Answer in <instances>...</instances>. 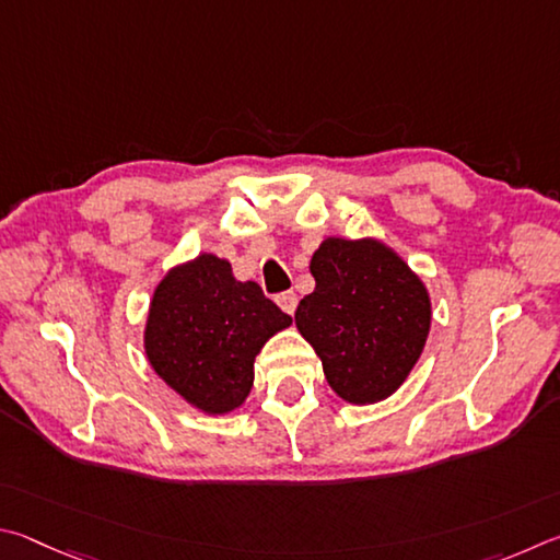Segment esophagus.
I'll return each mask as SVG.
<instances>
[{
  "instance_id": "obj_1",
  "label": "esophagus",
  "mask_w": 560,
  "mask_h": 560,
  "mask_svg": "<svg viewBox=\"0 0 560 560\" xmlns=\"http://www.w3.org/2000/svg\"><path fill=\"white\" fill-rule=\"evenodd\" d=\"M278 305L282 312H288V315H295L298 310V295L295 292H280L278 295Z\"/></svg>"
}]
</instances>
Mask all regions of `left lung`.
I'll list each match as a JSON object with an SVG mask.
<instances>
[{
  "label": "left lung",
  "instance_id": "left-lung-1",
  "mask_svg": "<svg viewBox=\"0 0 560 560\" xmlns=\"http://www.w3.org/2000/svg\"><path fill=\"white\" fill-rule=\"evenodd\" d=\"M315 292L295 325L322 359L327 384L354 406L396 394L423 354L430 295L400 255L376 238H325L312 255Z\"/></svg>",
  "mask_w": 560,
  "mask_h": 560
}]
</instances>
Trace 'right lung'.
I'll return each mask as SVG.
<instances>
[{
    "mask_svg": "<svg viewBox=\"0 0 560 560\" xmlns=\"http://www.w3.org/2000/svg\"><path fill=\"white\" fill-rule=\"evenodd\" d=\"M292 325L258 282L201 253L164 275L144 325V354L166 386L201 413H231L248 398L255 357Z\"/></svg>",
    "mask_w": 560,
    "mask_h": 560,
    "instance_id": "add662e5",
    "label": "right lung"
}]
</instances>
